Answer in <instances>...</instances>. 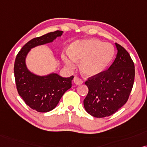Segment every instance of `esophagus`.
Returning a JSON list of instances; mask_svg holds the SVG:
<instances>
[{"mask_svg":"<svg viewBox=\"0 0 147 147\" xmlns=\"http://www.w3.org/2000/svg\"><path fill=\"white\" fill-rule=\"evenodd\" d=\"M74 82H75V83L76 85H81V84L83 83V80L81 79H80L79 77H75L74 78Z\"/></svg>","mask_w":147,"mask_h":147,"instance_id":"obj_1","label":"esophagus"}]
</instances>
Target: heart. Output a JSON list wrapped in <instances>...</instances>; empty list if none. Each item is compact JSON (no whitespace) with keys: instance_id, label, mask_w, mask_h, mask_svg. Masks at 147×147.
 <instances>
[{"instance_id":"heart-1","label":"heart","mask_w":147,"mask_h":147,"mask_svg":"<svg viewBox=\"0 0 147 147\" xmlns=\"http://www.w3.org/2000/svg\"><path fill=\"white\" fill-rule=\"evenodd\" d=\"M114 53L111 44L90 39L74 42L70 47L69 54L62 55V58L70 69L76 67L77 61H81L80 69L83 74L92 77L101 73L107 67Z\"/></svg>"}]
</instances>
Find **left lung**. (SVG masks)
<instances>
[{"instance_id":"1","label":"left lung","mask_w":147,"mask_h":147,"mask_svg":"<svg viewBox=\"0 0 147 147\" xmlns=\"http://www.w3.org/2000/svg\"><path fill=\"white\" fill-rule=\"evenodd\" d=\"M116 46V58L108 69L85 81L89 92L84 99V107L95 118L116 113L127 102L134 85V62L122 46L117 43Z\"/></svg>"}]
</instances>
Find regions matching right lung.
<instances>
[{"label": "right lung", "instance_id": "1", "mask_svg": "<svg viewBox=\"0 0 147 147\" xmlns=\"http://www.w3.org/2000/svg\"><path fill=\"white\" fill-rule=\"evenodd\" d=\"M62 34V31L57 30L32 39L23 46L15 58L14 75L19 95L29 107L38 112L55 108L64 93L72 87L74 77L64 78L57 74L37 76L27 70L25 58L31 48L53 42Z\"/></svg>", "mask_w": 147, "mask_h": 147}]
</instances>
